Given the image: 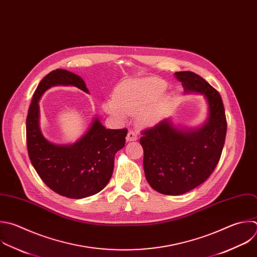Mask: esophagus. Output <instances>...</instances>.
Masks as SVG:
<instances>
[{
  "label": "esophagus",
  "mask_w": 257,
  "mask_h": 257,
  "mask_svg": "<svg viewBox=\"0 0 257 257\" xmlns=\"http://www.w3.org/2000/svg\"><path fill=\"white\" fill-rule=\"evenodd\" d=\"M137 139H138V135H137L134 131L130 130V131L128 132L127 136H126V140H127V141H134V140H137Z\"/></svg>",
  "instance_id": "esophagus-1"
}]
</instances>
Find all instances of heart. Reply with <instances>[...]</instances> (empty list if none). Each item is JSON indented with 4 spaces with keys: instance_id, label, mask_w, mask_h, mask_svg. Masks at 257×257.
Wrapping results in <instances>:
<instances>
[{
    "instance_id": "heart-1",
    "label": "heart",
    "mask_w": 257,
    "mask_h": 257,
    "mask_svg": "<svg viewBox=\"0 0 257 257\" xmlns=\"http://www.w3.org/2000/svg\"><path fill=\"white\" fill-rule=\"evenodd\" d=\"M165 82L158 78H143L129 81L115 92L114 100L104 103V110L117 120L124 121L127 115H138L143 125L155 123L161 116Z\"/></svg>"
}]
</instances>
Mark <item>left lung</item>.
Here are the masks:
<instances>
[{"label":"left lung","mask_w":257,"mask_h":257,"mask_svg":"<svg viewBox=\"0 0 257 257\" xmlns=\"http://www.w3.org/2000/svg\"><path fill=\"white\" fill-rule=\"evenodd\" d=\"M185 93L205 96L209 117L196 129H181L169 119L142 131L143 167L146 180L156 192L177 196L203 184L214 172L224 147L227 122L220 94L199 74L178 71Z\"/></svg>","instance_id":"left-lung-1"}]
</instances>
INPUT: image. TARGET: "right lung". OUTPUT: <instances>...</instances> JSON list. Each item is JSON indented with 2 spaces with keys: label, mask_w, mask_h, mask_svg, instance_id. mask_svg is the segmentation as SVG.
Masks as SVG:
<instances>
[{
  "label": "right lung",
  "mask_w": 257,
  "mask_h": 257,
  "mask_svg": "<svg viewBox=\"0 0 257 257\" xmlns=\"http://www.w3.org/2000/svg\"><path fill=\"white\" fill-rule=\"evenodd\" d=\"M54 85H73L89 94L83 79L68 70L58 68L42 78L26 119L29 158L44 184L60 196L82 199L96 195L112 177L115 154L124 147L128 130L106 129L96 117L87 133L75 143H51L40 130L38 102Z\"/></svg>",
  "instance_id": "1"
}]
</instances>
